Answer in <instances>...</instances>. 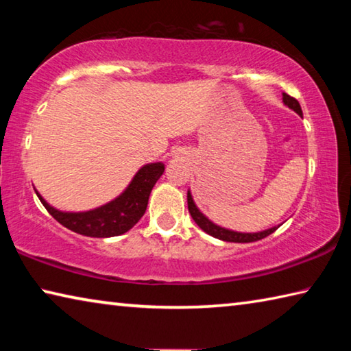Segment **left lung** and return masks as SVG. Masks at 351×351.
<instances>
[{"instance_id": "left-lung-1", "label": "left lung", "mask_w": 351, "mask_h": 351, "mask_svg": "<svg viewBox=\"0 0 351 351\" xmlns=\"http://www.w3.org/2000/svg\"><path fill=\"white\" fill-rule=\"evenodd\" d=\"M283 104L291 108L293 111H295L297 114L302 116V108H300V104L297 102L294 97L288 96L287 93H283ZM187 206H189V212L192 218L195 219V223H197L201 229L204 230L206 234H209L212 237H215L218 240H223V241H230V243H252V241H257L265 239V237L271 235L272 232H276V230L280 228V224L274 226V228L271 229H266V230H261V232H237V230H230V229H226L221 228V226L215 224L213 221H210L209 218H207L203 212H201L197 204H195V201L192 198V193H190V190L187 192Z\"/></svg>"}]
</instances>
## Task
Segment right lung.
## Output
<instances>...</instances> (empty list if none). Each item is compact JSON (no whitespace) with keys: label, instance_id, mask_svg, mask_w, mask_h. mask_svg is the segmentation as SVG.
I'll use <instances>...</instances> for the list:
<instances>
[{"label":"right lung","instance_id":"obj_1","mask_svg":"<svg viewBox=\"0 0 351 351\" xmlns=\"http://www.w3.org/2000/svg\"><path fill=\"white\" fill-rule=\"evenodd\" d=\"M162 173V162L145 164L138 170L128 187L117 198L86 212H62L47 204L38 192L35 193L40 198L41 204L46 207V210L64 228L85 237L106 239V237L128 232L139 221L147 210L152 189Z\"/></svg>","mask_w":351,"mask_h":351}]
</instances>
